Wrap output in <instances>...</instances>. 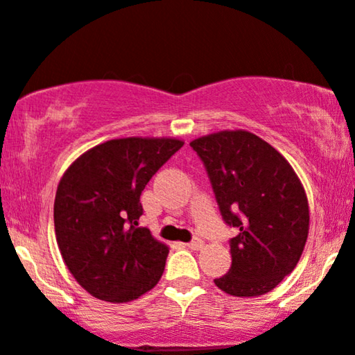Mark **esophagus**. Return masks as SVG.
Masks as SVG:
<instances>
[{
  "label": "esophagus",
  "mask_w": 355,
  "mask_h": 355,
  "mask_svg": "<svg viewBox=\"0 0 355 355\" xmlns=\"http://www.w3.org/2000/svg\"><path fill=\"white\" fill-rule=\"evenodd\" d=\"M187 246H189L190 250H196V251H198V250H202V248L205 246V243H203L202 240H193V241H190Z\"/></svg>",
  "instance_id": "obj_1"
}]
</instances>
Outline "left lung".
Here are the masks:
<instances>
[{
    "label": "left lung",
    "mask_w": 355,
    "mask_h": 355,
    "mask_svg": "<svg viewBox=\"0 0 355 355\" xmlns=\"http://www.w3.org/2000/svg\"><path fill=\"white\" fill-rule=\"evenodd\" d=\"M210 177L232 238V268L215 284L236 297L272 291L300 261L309 203L289 162L248 130H220L190 142Z\"/></svg>",
    "instance_id": "8db88e82"
}]
</instances>
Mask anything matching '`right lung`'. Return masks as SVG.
<instances>
[{"label":"right lung","instance_id":"add662e5","mask_svg":"<svg viewBox=\"0 0 355 355\" xmlns=\"http://www.w3.org/2000/svg\"><path fill=\"white\" fill-rule=\"evenodd\" d=\"M183 145L173 137H125L89 148L64 172L54 200L59 251L94 297L129 302L159 283L168 246L140 228V195Z\"/></svg>","mask_w":355,"mask_h":355}]
</instances>
